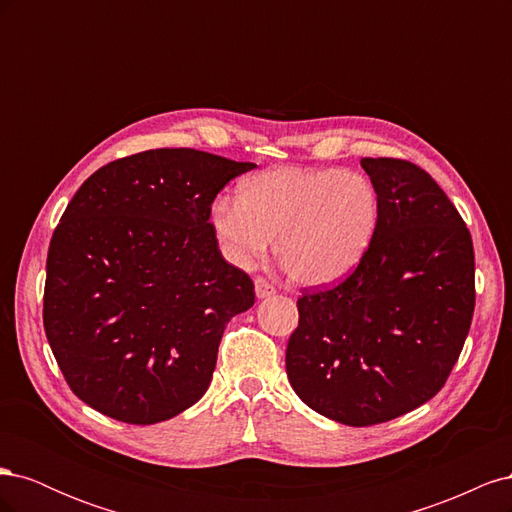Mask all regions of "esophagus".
Returning a JSON list of instances; mask_svg holds the SVG:
<instances>
[{"label": "esophagus", "instance_id": "1", "mask_svg": "<svg viewBox=\"0 0 512 512\" xmlns=\"http://www.w3.org/2000/svg\"><path fill=\"white\" fill-rule=\"evenodd\" d=\"M254 292H256L258 299H267V297H271V294H275V286L269 284L265 277H256V280H254Z\"/></svg>", "mask_w": 512, "mask_h": 512}]
</instances>
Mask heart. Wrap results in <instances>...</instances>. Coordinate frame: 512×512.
Instances as JSON below:
<instances>
[{"instance_id": "b5f03b06", "label": "heart", "mask_w": 512, "mask_h": 512, "mask_svg": "<svg viewBox=\"0 0 512 512\" xmlns=\"http://www.w3.org/2000/svg\"><path fill=\"white\" fill-rule=\"evenodd\" d=\"M382 218L380 194L356 170L282 166L218 194L211 226L228 262L252 269L275 239V254L292 280L329 286L361 265Z\"/></svg>"}]
</instances>
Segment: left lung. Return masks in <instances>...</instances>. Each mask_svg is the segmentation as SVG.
<instances>
[{
  "mask_svg": "<svg viewBox=\"0 0 512 512\" xmlns=\"http://www.w3.org/2000/svg\"><path fill=\"white\" fill-rule=\"evenodd\" d=\"M380 194L378 235L342 284L305 292L286 348L301 401L331 421H391L436 395L474 314V247L459 211L406 160L363 158Z\"/></svg>",
  "mask_w": 512,
  "mask_h": 512,
  "instance_id": "left-lung-1",
  "label": "left lung"
}]
</instances>
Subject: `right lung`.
Returning <instances> with one entry per match:
<instances>
[{"label": "right lung", "instance_id": "add662e5", "mask_svg": "<svg viewBox=\"0 0 512 512\" xmlns=\"http://www.w3.org/2000/svg\"><path fill=\"white\" fill-rule=\"evenodd\" d=\"M254 166L151 149L74 194L46 258L44 331L87 406L153 425L207 393L228 320L254 305L252 280L220 252L211 203Z\"/></svg>", "mask_w": 512, "mask_h": 512}]
</instances>
